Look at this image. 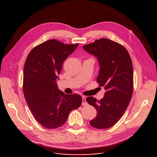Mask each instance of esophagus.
<instances>
[{
  "mask_svg": "<svg viewBox=\"0 0 157 157\" xmlns=\"http://www.w3.org/2000/svg\"><path fill=\"white\" fill-rule=\"evenodd\" d=\"M82 104L83 105H86L88 104L87 102L86 101V97L85 96L82 97Z\"/></svg>",
  "mask_w": 157,
  "mask_h": 157,
  "instance_id": "esophagus-1",
  "label": "esophagus"
}]
</instances>
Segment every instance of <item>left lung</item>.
<instances>
[{"label": "left lung", "mask_w": 157, "mask_h": 157, "mask_svg": "<svg viewBox=\"0 0 157 157\" xmlns=\"http://www.w3.org/2000/svg\"><path fill=\"white\" fill-rule=\"evenodd\" d=\"M83 48L97 56L100 65L97 82L106 91L100 101L93 97L86 98L97 111V117L90 124L98 129L108 128L122 117L132 96L134 73L131 58L123 45L106 38L97 39Z\"/></svg>", "instance_id": "8db88e82"}]
</instances>
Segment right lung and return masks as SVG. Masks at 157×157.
<instances>
[{
  "mask_svg": "<svg viewBox=\"0 0 157 157\" xmlns=\"http://www.w3.org/2000/svg\"><path fill=\"white\" fill-rule=\"evenodd\" d=\"M78 45L48 40L33 48L25 63L24 97L33 116L44 128L61 127L69 113L82 103L80 95H65L57 88L56 81L63 62Z\"/></svg>",
  "mask_w": 157,
  "mask_h": 157,
  "instance_id": "1",
  "label": "right lung"
}]
</instances>
